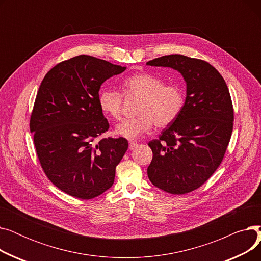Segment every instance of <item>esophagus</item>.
<instances>
[{
    "label": "esophagus",
    "instance_id": "1",
    "mask_svg": "<svg viewBox=\"0 0 261 261\" xmlns=\"http://www.w3.org/2000/svg\"><path fill=\"white\" fill-rule=\"evenodd\" d=\"M138 145H139L138 143L130 142V143H129V149H130V150H133V149H135L136 147H138Z\"/></svg>",
    "mask_w": 261,
    "mask_h": 261
}]
</instances>
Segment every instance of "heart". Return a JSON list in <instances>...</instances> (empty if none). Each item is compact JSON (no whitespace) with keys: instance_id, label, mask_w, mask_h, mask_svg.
<instances>
[{"instance_id":"heart-1","label":"heart","mask_w":261,"mask_h":261,"mask_svg":"<svg viewBox=\"0 0 261 261\" xmlns=\"http://www.w3.org/2000/svg\"><path fill=\"white\" fill-rule=\"evenodd\" d=\"M126 96H136L140 101L133 118L123 119L114 133L130 141L138 140L156 126L165 128L179 117L185 103V93L177 84H165L163 79L149 73L130 76L122 84ZM98 103L101 111L114 119L121 115L122 95L114 90L99 93Z\"/></svg>"}]
</instances>
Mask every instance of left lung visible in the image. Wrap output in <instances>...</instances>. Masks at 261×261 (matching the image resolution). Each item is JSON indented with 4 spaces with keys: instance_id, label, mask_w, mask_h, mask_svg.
<instances>
[{
    "instance_id": "8db88e82",
    "label": "left lung",
    "mask_w": 261,
    "mask_h": 261,
    "mask_svg": "<svg viewBox=\"0 0 261 261\" xmlns=\"http://www.w3.org/2000/svg\"><path fill=\"white\" fill-rule=\"evenodd\" d=\"M147 64L171 67L186 82L181 114L148 144L153 153L148 177L166 193L187 194L206 182L223 160L234 121L229 91L220 73L204 60L175 54Z\"/></svg>"
}]
</instances>
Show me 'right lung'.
Here are the masks:
<instances>
[{"label":"right lung","mask_w":261,"mask_h":261,"mask_svg":"<svg viewBox=\"0 0 261 261\" xmlns=\"http://www.w3.org/2000/svg\"><path fill=\"white\" fill-rule=\"evenodd\" d=\"M125 70L80 55L55 65L40 85L30 123L37 155L48 180L74 198L93 199L111 187L128 149L123 138L95 141L109 129L100 86Z\"/></svg>","instance_id":"1"}]
</instances>
